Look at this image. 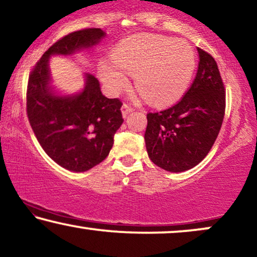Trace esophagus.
<instances>
[{
  "label": "esophagus",
  "instance_id": "esophagus-1",
  "mask_svg": "<svg viewBox=\"0 0 257 257\" xmlns=\"http://www.w3.org/2000/svg\"><path fill=\"white\" fill-rule=\"evenodd\" d=\"M134 108L131 104H128V103H124V104L122 105V113H123V117H126V115H128L129 112H132Z\"/></svg>",
  "mask_w": 257,
  "mask_h": 257
}]
</instances>
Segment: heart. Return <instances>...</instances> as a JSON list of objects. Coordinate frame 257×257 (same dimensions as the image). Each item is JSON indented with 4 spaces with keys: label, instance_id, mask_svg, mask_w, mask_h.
<instances>
[{
    "label": "heart",
    "instance_id": "obj_1",
    "mask_svg": "<svg viewBox=\"0 0 257 257\" xmlns=\"http://www.w3.org/2000/svg\"><path fill=\"white\" fill-rule=\"evenodd\" d=\"M113 63L103 64L99 74L118 91L128 84L127 72L136 73V86L148 102L165 105L183 95L194 70V56L185 41L139 35L113 52Z\"/></svg>",
    "mask_w": 257,
    "mask_h": 257
}]
</instances>
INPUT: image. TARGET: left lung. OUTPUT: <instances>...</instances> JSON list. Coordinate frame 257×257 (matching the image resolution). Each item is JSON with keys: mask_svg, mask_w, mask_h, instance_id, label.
Segmentation results:
<instances>
[{"mask_svg": "<svg viewBox=\"0 0 257 257\" xmlns=\"http://www.w3.org/2000/svg\"><path fill=\"white\" fill-rule=\"evenodd\" d=\"M197 51L198 71L186 93L170 108L147 113L148 157L170 172L190 170L209 154L225 115V87L216 60Z\"/></svg>", "mask_w": 257, "mask_h": 257, "instance_id": "obj_1", "label": "left lung"}]
</instances>
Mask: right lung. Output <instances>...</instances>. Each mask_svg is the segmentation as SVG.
Listing matches in <instances>:
<instances>
[{"label": "right lung", "instance_id": "1", "mask_svg": "<svg viewBox=\"0 0 257 257\" xmlns=\"http://www.w3.org/2000/svg\"><path fill=\"white\" fill-rule=\"evenodd\" d=\"M104 37L100 28L72 32L54 42L31 71L27 85V116L42 149L61 167L85 172L108 157L113 136L123 123L122 102L103 96L99 82L86 74V85L72 97L50 91L48 58L89 48Z\"/></svg>", "mask_w": 257, "mask_h": 257}]
</instances>
